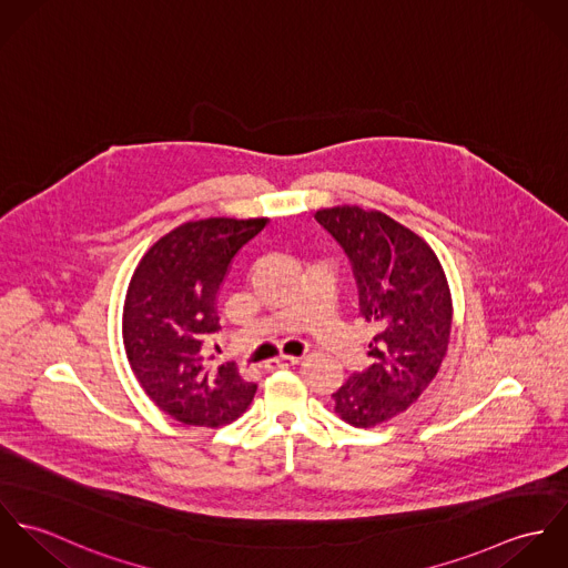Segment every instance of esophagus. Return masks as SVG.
Returning a JSON list of instances; mask_svg holds the SVG:
<instances>
[{
	"instance_id": "34e87169",
	"label": "esophagus",
	"mask_w": 568,
	"mask_h": 568,
	"mask_svg": "<svg viewBox=\"0 0 568 568\" xmlns=\"http://www.w3.org/2000/svg\"><path fill=\"white\" fill-rule=\"evenodd\" d=\"M297 363H300V358H297V356H275V358L266 361L264 369L273 372V369H284V367H293V365H297Z\"/></svg>"
}]
</instances>
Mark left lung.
<instances>
[{"label": "left lung", "instance_id": "1", "mask_svg": "<svg viewBox=\"0 0 568 568\" xmlns=\"http://www.w3.org/2000/svg\"><path fill=\"white\" fill-rule=\"evenodd\" d=\"M315 219L349 257L361 317L374 329L372 365L332 394L334 413L369 428L406 410L435 378L450 341V288L435 251L387 214L338 205Z\"/></svg>", "mask_w": 568, "mask_h": 568}]
</instances>
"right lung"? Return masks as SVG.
<instances>
[{
    "label": "right lung",
    "instance_id": "obj_1",
    "mask_svg": "<svg viewBox=\"0 0 568 568\" xmlns=\"http://www.w3.org/2000/svg\"><path fill=\"white\" fill-rule=\"evenodd\" d=\"M266 223H183L146 251L131 277L122 317L126 358L146 396L176 422L230 424L255 396L234 363L210 367L205 345L221 329L216 302L232 260Z\"/></svg>",
    "mask_w": 568,
    "mask_h": 568
}]
</instances>
